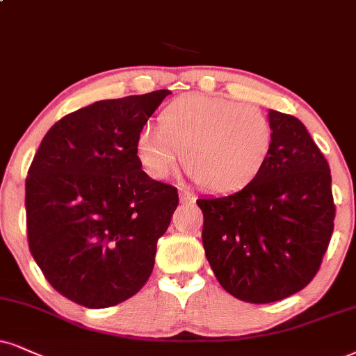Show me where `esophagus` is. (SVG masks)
<instances>
[{
	"instance_id": "obj_1",
	"label": "esophagus",
	"mask_w": 356,
	"mask_h": 356,
	"mask_svg": "<svg viewBox=\"0 0 356 356\" xmlns=\"http://www.w3.org/2000/svg\"><path fill=\"white\" fill-rule=\"evenodd\" d=\"M179 201H181L183 204L195 203V201H196V196L193 195V193H190V191H181V193H179Z\"/></svg>"
}]
</instances>
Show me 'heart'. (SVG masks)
<instances>
[{
  "label": "heart",
  "mask_w": 356,
  "mask_h": 356,
  "mask_svg": "<svg viewBox=\"0 0 356 356\" xmlns=\"http://www.w3.org/2000/svg\"><path fill=\"white\" fill-rule=\"evenodd\" d=\"M158 131H143L137 158L155 179L183 163L204 190L229 195L248 186L274 147V125L262 108L232 100L183 95L158 115Z\"/></svg>",
  "instance_id": "1"
}]
</instances>
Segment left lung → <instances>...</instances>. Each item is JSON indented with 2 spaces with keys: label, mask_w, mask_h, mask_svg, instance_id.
I'll list each match as a JSON object with an SVG mask.
<instances>
[{
  "label": "left lung",
  "mask_w": 356,
  "mask_h": 356,
  "mask_svg": "<svg viewBox=\"0 0 356 356\" xmlns=\"http://www.w3.org/2000/svg\"><path fill=\"white\" fill-rule=\"evenodd\" d=\"M274 147L238 193L196 201L203 245L218 282L236 299L269 304L317 274L333 232L330 168L299 118L269 111Z\"/></svg>",
  "instance_id": "1"
}]
</instances>
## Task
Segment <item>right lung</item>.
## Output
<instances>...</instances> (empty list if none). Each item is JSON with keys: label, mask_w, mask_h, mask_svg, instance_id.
I'll return each mask as SVG.
<instances>
[{"label": "right lung", "mask_w": 356, "mask_h": 356, "mask_svg": "<svg viewBox=\"0 0 356 356\" xmlns=\"http://www.w3.org/2000/svg\"><path fill=\"white\" fill-rule=\"evenodd\" d=\"M170 90L99 100L56 122L26 178L29 251L52 287L87 309L135 296L150 277L177 188L142 170L137 140Z\"/></svg>", "instance_id": "add662e5"}]
</instances>
